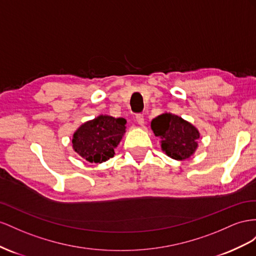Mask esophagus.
<instances>
[{"label": "esophagus", "mask_w": 256, "mask_h": 256, "mask_svg": "<svg viewBox=\"0 0 256 256\" xmlns=\"http://www.w3.org/2000/svg\"><path fill=\"white\" fill-rule=\"evenodd\" d=\"M136 121H137V123H138V124H140V126H144V116H142V114H137V116H136Z\"/></svg>", "instance_id": "34e87169"}]
</instances>
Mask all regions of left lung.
<instances>
[{"instance_id":"left-lung-1","label":"left lung","mask_w":256,"mask_h":256,"mask_svg":"<svg viewBox=\"0 0 256 256\" xmlns=\"http://www.w3.org/2000/svg\"><path fill=\"white\" fill-rule=\"evenodd\" d=\"M151 128L162 140L160 148L174 160L191 158L198 147V130L179 116L170 112L160 114L151 121Z\"/></svg>"}]
</instances>
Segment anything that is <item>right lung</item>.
Instances as JSON below:
<instances>
[{"instance_id":"add662e5","label":"right lung","mask_w":256,"mask_h":256,"mask_svg":"<svg viewBox=\"0 0 256 256\" xmlns=\"http://www.w3.org/2000/svg\"><path fill=\"white\" fill-rule=\"evenodd\" d=\"M126 120L100 114L82 124L72 135V149L90 163L100 164L114 156L126 133Z\"/></svg>"}]
</instances>
